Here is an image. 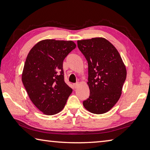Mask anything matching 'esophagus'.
Wrapping results in <instances>:
<instances>
[{"mask_svg":"<svg viewBox=\"0 0 150 150\" xmlns=\"http://www.w3.org/2000/svg\"><path fill=\"white\" fill-rule=\"evenodd\" d=\"M78 86H79V83H76L73 84V87H74V88H77L78 87Z\"/></svg>","mask_w":150,"mask_h":150,"instance_id":"34e87169","label":"esophagus"}]
</instances>
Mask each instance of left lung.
I'll list each match as a JSON object with an SVG mask.
<instances>
[{
  "mask_svg": "<svg viewBox=\"0 0 150 150\" xmlns=\"http://www.w3.org/2000/svg\"><path fill=\"white\" fill-rule=\"evenodd\" d=\"M77 46L88 63L90 95L83 106L91 113H105L120 97L126 78L125 65L116 47L103 38L78 40Z\"/></svg>",
  "mask_w": 150,
  "mask_h": 150,
  "instance_id": "1",
  "label": "left lung"
}]
</instances>
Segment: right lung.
<instances>
[{
    "label": "right lung",
    "instance_id": "1",
    "mask_svg": "<svg viewBox=\"0 0 150 150\" xmlns=\"http://www.w3.org/2000/svg\"><path fill=\"white\" fill-rule=\"evenodd\" d=\"M75 47L72 41L44 40L28 54L22 83L30 100L45 115H54L62 111L72 93L64 81L63 62Z\"/></svg>",
    "mask_w": 150,
    "mask_h": 150
}]
</instances>
